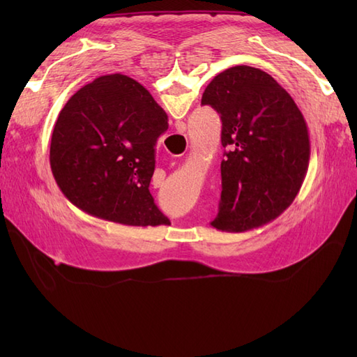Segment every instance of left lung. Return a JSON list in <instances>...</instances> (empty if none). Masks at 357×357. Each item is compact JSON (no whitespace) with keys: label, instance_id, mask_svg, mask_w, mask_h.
Instances as JSON below:
<instances>
[{"label":"left lung","instance_id":"obj_1","mask_svg":"<svg viewBox=\"0 0 357 357\" xmlns=\"http://www.w3.org/2000/svg\"><path fill=\"white\" fill-rule=\"evenodd\" d=\"M222 121V192L211 225L247 231L290 207L304 183L310 138L304 116L287 90L267 72L234 66L202 93Z\"/></svg>","mask_w":357,"mask_h":357}]
</instances>
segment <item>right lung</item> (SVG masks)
Wrapping results in <instances>:
<instances>
[{
    "instance_id": "right-lung-1",
    "label": "right lung",
    "mask_w": 357,
    "mask_h": 357,
    "mask_svg": "<svg viewBox=\"0 0 357 357\" xmlns=\"http://www.w3.org/2000/svg\"><path fill=\"white\" fill-rule=\"evenodd\" d=\"M167 128V113L138 81L121 73L93 79L66 102L53 128L50 169L59 190L105 221L169 224L149 190Z\"/></svg>"
}]
</instances>
